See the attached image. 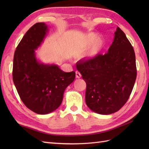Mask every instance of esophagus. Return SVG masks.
Masks as SVG:
<instances>
[{"label": "esophagus", "instance_id": "obj_1", "mask_svg": "<svg viewBox=\"0 0 149 149\" xmlns=\"http://www.w3.org/2000/svg\"><path fill=\"white\" fill-rule=\"evenodd\" d=\"M75 75H76V78H77V79L81 77V74H80V72H79L77 71L75 72Z\"/></svg>", "mask_w": 149, "mask_h": 149}]
</instances>
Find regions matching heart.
<instances>
[{
    "instance_id": "1",
    "label": "heart",
    "mask_w": 149,
    "mask_h": 149,
    "mask_svg": "<svg viewBox=\"0 0 149 149\" xmlns=\"http://www.w3.org/2000/svg\"><path fill=\"white\" fill-rule=\"evenodd\" d=\"M104 45V40L102 37L97 38V34L89 33L85 36L81 42L75 47L74 54L80 56L86 51V56L93 57L96 56Z\"/></svg>"
}]
</instances>
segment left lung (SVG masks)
I'll return each mask as SVG.
<instances>
[{
	"label": "left lung",
	"mask_w": 149,
	"mask_h": 149,
	"mask_svg": "<svg viewBox=\"0 0 149 149\" xmlns=\"http://www.w3.org/2000/svg\"><path fill=\"white\" fill-rule=\"evenodd\" d=\"M76 68L86 83L85 100L93 111L109 115L127 102L137 70L133 47L118 27L108 52L79 61Z\"/></svg>",
	"instance_id": "left-lung-1"
}]
</instances>
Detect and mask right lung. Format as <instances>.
Segmentation results:
<instances>
[{"instance_id":"1","label":"right lung","mask_w":149,"mask_h":149,"mask_svg":"<svg viewBox=\"0 0 149 149\" xmlns=\"http://www.w3.org/2000/svg\"><path fill=\"white\" fill-rule=\"evenodd\" d=\"M48 31L43 22L33 25L16 49L13 65V80L22 101L28 109L40 115L58 108L65 89L75 77L74 71L65 72L56 65L38 61L34 50Z\"/></svg>"}]
</instances>
